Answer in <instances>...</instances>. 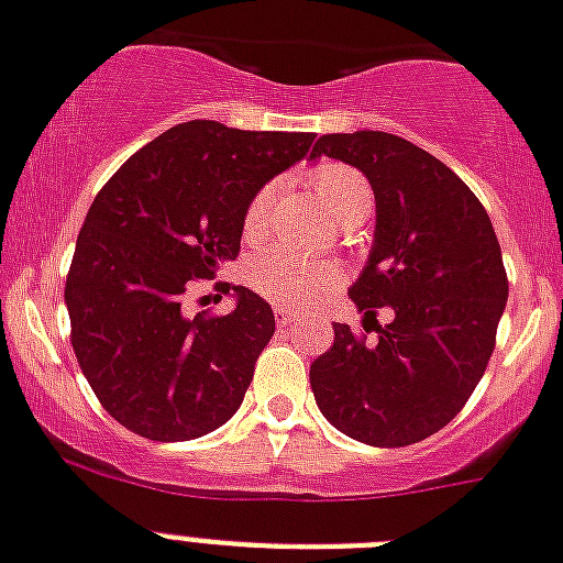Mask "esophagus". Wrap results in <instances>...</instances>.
<instances>
[{
	"mask_svg": "<svg viewBox=\"0 0 563 563\" xmlns=\"http://www.w3.org/2000/svg\"><path fill=\"white\" fill-rule=\"evenodd\" d=\"M297 318H300V314H297V311H291V309H283V306H277V309H274V320H277V325H280V329L291 325Z\"/></svg>",
	"mask_w": 563,
	"mask_h": 563,
	"instance_id": "obj_1",
	"label": "esophagus"
}]
</instances>
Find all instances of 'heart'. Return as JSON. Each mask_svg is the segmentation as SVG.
<instances>
[{
  "label": "heart",
  "mask_w": 563,
  "mask_h": 563,
  "mask_svg": "<svg viewBox=\"0 0 563 563\" xmlns=\"http://www.w3.org/2000/svg\"><path fill=\"white\" fill-rule=\"evenodd\" d=\"M311 188L318 194L320 206L340 223H361L372 209L369 183L363 179V174L349 168V165H320L318 172H311ZM272 194V188H260L252 197V202L245 206L243 229L249 238L260 234V229H263ZM249 280L272 303L309 306L323 291L338 286L340 274L325 260H306L291 252H283V249H268V252H263L252 263Z\"/></svg>",
  "instance_id": "heart-1"
}]
</instances>
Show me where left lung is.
Here are the masks:
<instances>
[{
  "label": "left lung",
  "instance_id": "obj_1",
  "mask_svg": "<svg viewBox=\"0 0 563 563\" xmlns=\"http://www.w3.org/2000/svg\"><path fill=\"white\" fill-rule=\"evenodd\" d=\"M354 165L375 191V240L349 297L366 320L391 309L375 343L334 323L311 363L323 418L369 446H409L470 400L495 349L507 272L489 214L452 168L386 131L320 136L311 159Z\"/></svg>",
  "mask_w": 563,
  "mask_h": 563
}]
</instances>
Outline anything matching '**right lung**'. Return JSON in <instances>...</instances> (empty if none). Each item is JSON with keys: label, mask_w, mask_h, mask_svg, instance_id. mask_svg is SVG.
I'll return each instance as SVG.
<instances>
[{"label": "right lung", "mask_w": 563, "mask_h": 563, "mask_svg": "<svg viewBox=\"0 0 563 563\" xmlns=\"http://www.w3.org/2000/svg\"><path fill=\"white\" fill-rule=\"evenodd\" d=\"M314 134L179 122L93 197L65 303L79 369L113 420L148 441L223 427L274 334V311L234 286V309L188 318L183 295L240 254L245 206L309 154Z\"/></svg>", "instance_id": "1"}]
</instances>
